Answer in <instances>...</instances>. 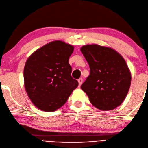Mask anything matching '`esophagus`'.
Here are the masks:
<instances>
[{"instance_id":"esophagus-1","label":"esophagus","mask_w":148,"mask_h":148,"mask_svg":"<svg viewBox=\"0 0 148 148\" xmlns=\"http://www.w3.org/2000/svg\"><path fill=\"white\" fill-rule=\"evenodd\" d=\"M78 85H79V86H81V84H82V82H83V80H82V78H79L78 80Z\"/></svg>"}]
</instances>
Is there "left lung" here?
<instances>
[{
  "label": "left lung",
  "instance_id": "1",
  "mask_svg": "<svg viewBox=\"0 0 148 148\" xmlns=\"http://www.w3.org/2000/svg\"><path fill=\"white\" fill-rule=\"evenodd\" d=\"M80 51L90 67V75L81 89L97 109L109 111L119 107L132 81L125 60L115 49L97 44L83 45Z\"/></svg>",
  "mask_w": 148,
  "mask_h": 148
}]
</instances>
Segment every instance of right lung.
Returning <instances> with one entry per match:
<instances>
[{"label": "right lung", "instance_id": "add662e5", "mask_svg": "<svg viewBox=\"0 0 148 148\" xmlns=\"http://www.w3.org/2000/svg\"><path fill=\"white\" fill-rule=\"evenodd\" d=\"M73 51V45L53 41L28 58L23 72L25 88L39 109L51 112L60 109L78 86L68 63Z\"/></svg>", "mask_w": 148, "mask_h": 148}]
</instances>
